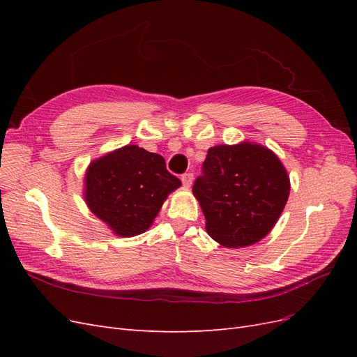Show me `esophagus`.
Here are the masks:
<instances>
[{"label":"esophagus","instance_id":"1","mask_svg":"<svg viewBox=\"0 0 357 357\" xmlns=\"http://www.w3.org/2000/svg\"><path fill=\"white\" fill-rule=\"evenodd\" d=\"M192 181H193V174H192V172H185V174L181 176V183H183V186L190 188Z\"/></svg>","mask_w":357,"mask_h":357}]
</instances>
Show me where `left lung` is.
Listing matches in <instances>:
<instances>
[{"instance_id": "1", "label": "left lung", "mask_w": 357, "mask_h": 357, "mask_svg": "<svg viewBox=\"0 0 357 357\" xmlns=\"http://www.w3.org/2000/svg\"><path fill=\"white\" fill-rule=\"evenodd\" d=\"M205 229L225 247L261 241L277 223L289 198L287 171L271 150L255 143L214 146L193 183Z\"/></svg>"}]
</instances>
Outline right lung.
<instances>
[{
    "label": "right lung",
    "mask_w": 357,
    "mask_h": 357,
    "mask_svg": "<svg viewBox=\"0 0 357 357\" xmlns=\"http://www.w3.org/2000/svg\"><path fill=\"white\" fill-rule=\"evenodd\" d=\"M180 186L164 158L132 144L91 162L84 201L116 235L135 236L152 226L167 197Z\"/></svg>",
    "instance_id": "right-lung-1"
}]
</instances>
